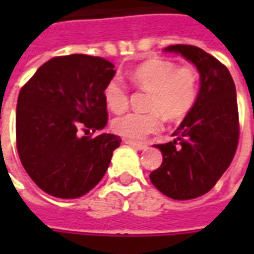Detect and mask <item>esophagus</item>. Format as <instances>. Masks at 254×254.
<instances>
[{"instance_id": "obj_1", "label": "esophagus", "mask_w": 254, "mask_h": 254, "mask_svg": "<svg viewBox=\"0 0 254 254\" xmlns=\"http://www.w3.org/2000/svg\"><path fill=\"white\" fill-rule=\"evenodd\" d=\"M125 144L130 145L133 148L138 149V151H143V149L147 148V144L145 143H137V141H132V140H125Z\"/></svg>"}]
</instances>
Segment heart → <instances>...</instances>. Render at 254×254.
<instances>
[{
  "mask_svg": "<svg viewBox=\"0 0 254 254\" xmlns=\"http://www.w3.org/2000/svg\"><path fill=\"white\" fill-rule=\"evenodd\" d=\"M136 88L149 91L148 113H127L113 120V130L132 140L144 138L160 129V114L169 121L185 117L196 103L198 77L194 69L177 67L167 60L152 58L134 67L129 74ZM103 99L109 110L121 113L127 107V89L118 78H113L103 89Z\"/></svg>",
  "mask_w": 254,
  "mask_h": 254,
  "instance_id": "b5f03b06",
  "label": "heart"
}]
</instances>
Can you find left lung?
<instances>
[{"label":"left lung","mask_w":254,"mask_h":254,"mask_svg":"<svg viewBox=\"0 0 254 254\" xmlns=\"http://www.w3.org/2000/svg\"><path fill=\"white\" fill-rule=\"evenodd\" d=\"M200 74L196 103L173 133L170 143L155 145L163 155L149 174L154 187L174 200H189L215 187L234 158L240 137L237 94L229 69L200 47L173 45Z\"/></svg>","instance_id":"obj_1"}]
</instances>
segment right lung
I'll return each instance as SVG.
<instances>
[{
  "label": "right lung",
  "instance_id": "1",
  "mask_svg": "<svg viewBox=\"0 0 254 254\" xmlns=\"http://www.w3.org/2000/svg\"><path fill=\"white\" fill-rule=\"evenodd\" d=\"M114 74L105 58L70 54L43 64L20 91L17 152L27 174L47 194L77 198L105 176L121 138L81 136L80 127L98 132L106 127L103 89Z\"/></svg>",
  "mask_w": 254,
  "mask_h": 254
}]
</instances>
